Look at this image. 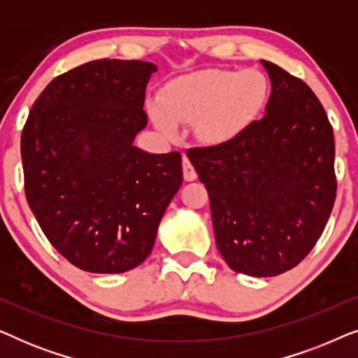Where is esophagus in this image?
I'll list each match as a JSON object with an SVG mask.
<instances>
[{
    "label": "esophagus",
    "instance_id": "34e87169",
    "mask_svg": "<svg viewBox=\"0 0 358 358\" xmlns=\"http://www.w3.org/2000/svg\"><path fill=\"white\" fill-rule=\"evenodd\" d=\"M182 173H184V179L185 180H195L197 179V173H195L192 163H190L187 156H182Z\"/></svg>",
    "mask_w": 358,
    "mask_h": 358
}]
</instances>
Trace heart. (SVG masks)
<instances>
[{"mask_svg":"<svg viewBox=\"0 0 358 358\" xmlns=\"http://www.w3.org/2000/svg\"><path fill=\"white\" fill-rule=\"evenodd\" d=\"M267 97L268 81L257 68L202 70L169 81L148 114L168 138L178 135V125L195 124L203 143L224 145L257 120Z\"/></svg>","mask_w":358,"mask_h":358,"instance_id":"b5f03b06","label":"heart"}]
</instances>
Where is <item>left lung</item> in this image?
Here are the masks:
<instances>
[{"label":"left lung","instance_id":"1","mask_svg":"<svg viewBox=\"0 0 358 358\" xmlns=\"http://www.w3.org/2000/svg\"><path fill=\"white\" fill-rule=\"evenodd\" d=\"M266 114L224 145L187 151L215 241L234 272L273 277L308 256L336 200L334 135L310 87L271 62Z\"/></svg>","mask_w":358,"mask_h":358}]
</instances>
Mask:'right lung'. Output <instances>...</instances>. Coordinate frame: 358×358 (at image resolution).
<instances>
[{
    "instance_id": "obj_1",
    "label": "right lung",
    "mask_w": 358,
    "mask_h": 358,
    "mask_svg": "<svg viewBox=\"0 0 358 358\" xmlns=\"http://www.w3.org/2000/svg\"><path fill=\"white\" fill-rule=\"evenodd\" d=\"M158 66L94 60L57 76L21 136L26 199L52 246L73 266L120 273L153 249L182 184L179 151L134 145L146 127L145 91Z\"/></svg>"
}]
</instances>
